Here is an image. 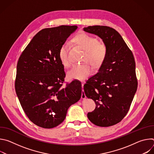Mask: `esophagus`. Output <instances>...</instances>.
Listing matches in <instances>:
<instances>
[{
	"instance_id": "esophagus-1",
	"label": "esophagus",
	"mask_w": 154,
	"mask_h": 154,
	"mask_svg": "<svg viewBox=\"0 0 154 154\" xmlns=\"http://www.w3.org/2000/svg\"><path fill=\"white\" fill-rule=\"evenodd\" d=\"M83 86H84V83H82V99H85L86 97V95H85V93L84 92V90H83Z\"/></svg>"
}]
</instances>
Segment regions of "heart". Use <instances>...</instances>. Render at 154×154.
I'll return each mask as SVG.
<instances>
[{
    "mask_svg": "<svg viewBox=\"0 0 154 154\" xmlns=\"http://www.w3.org/2000/svg\"><path fill=\"white\" fill-rule=\"evenodd\" d=\"M74 41L86 51L83 61L89 62L94 67H99L103 63L107 54V48L103 43L93 36L86 33H81L74 38ZM70 45L64 42L60 48L58 56L61 64L65 68H68L71 64L69 58ZM92 73V68L88 64L74 65L68 73L70 80L83 81L86 79Z\"/></svg>",
    "mask_w": 154,
    "mask_h": 154,
    "instance_id": "heart-1",
    "label": "heart"
}]
</instances>
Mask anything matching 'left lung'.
Wrapping results in <instances>:
<instances>
[{
    "instance_id": "1",
    "label": "left lung",
    "mask_w": 154,
    "mask_h": 154,
    "mask_svg": "<svg viewBox=\"0 0 154 154\" xmlns=\"http://www.w3.org/2000/svg\"><path fill=\"white\" fill-rule=\"evenodd\" d=\"M83 30L97 35L107 48L106 57L98 72L83 86L86 96L96 103L95 109L87 116L96 125L112 126L127 115L137 90L134 57L114 29L94 26Z\"/></svg>"
}]
</instances>
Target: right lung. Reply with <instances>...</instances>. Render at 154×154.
I'll return each instance as SVG.
<instances>
[{"label":"right lung","mask_w":154,"mask_h":154,"mask_svg":"<svg viewBox=\"0 0 154 154\" xmlns=\"http://www.w3.org/2000/svg\"><path fill=\"white\" fill-rule=\"evenodd\" d=\"M77 29L61 26L39 31L20 55L15 90L22 108L35 125L51 128L65 119L69 107L82 96V84L73 80L62 87L66 76L59 50Z\"/></svg>","instance_id":"add662e5"}]
</instances>
